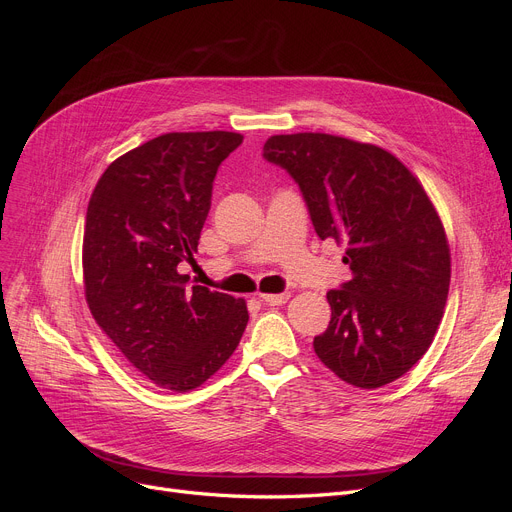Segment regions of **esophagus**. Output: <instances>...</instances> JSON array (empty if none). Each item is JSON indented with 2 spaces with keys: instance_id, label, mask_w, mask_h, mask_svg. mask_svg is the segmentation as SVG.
<instances>
[{
  "instance_id": "34e87169",
  "label": "esophagus",
  "mask_w": 512,
  "mask_h": 512,
  "mask_svg": "<svg viewBox=\"0 0 512 512\" xmlns=\"http://www.w3.org/2000/svg\"><path fill=\"white\" fill-rule=\"evenodd\" d=\"M290 299V292H280V294H259V301L265 305H282Z\"/></svg>"
}]
</instances>
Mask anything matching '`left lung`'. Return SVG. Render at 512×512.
<instances>
[{
  "label": "left lung",
  "mask_w": 512,
  "mask_h": 512,
  "mask_svg": "<svg viewBox=\"0 0 512 512\" xmlns=\"http://www.w3.org/2000/svg\"><path fill=\"white\" fill-rule=\"evenodd\" d=\"M263 157L299 184L321 240L344 242L351 280L328 292L319 361L357 388L405 375L432 344L450 286V249L421 182L392 153L324 132L276 134Z\"/></svg>",
  "instance_id": "1"
}]
</instances>
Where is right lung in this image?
Here are the masks:
<instances>
[{"mask_svg":"<svg viewBox=\"0 0 512 512\" xmlns=\"http://www.w3.org/2000/svg\"><path fill=\"white\" fill-rule=\"evenodd\" d=\"M242 134L168 132L112 161L87 209L85 297L97 326L143 375L188 392L218 371L247 328L245 299L188 286L222 161Z\"/></svg>","mask_w":512,"mask_h":512,"instance_id":"obj_1","label":"right lung"}]
</instances>
